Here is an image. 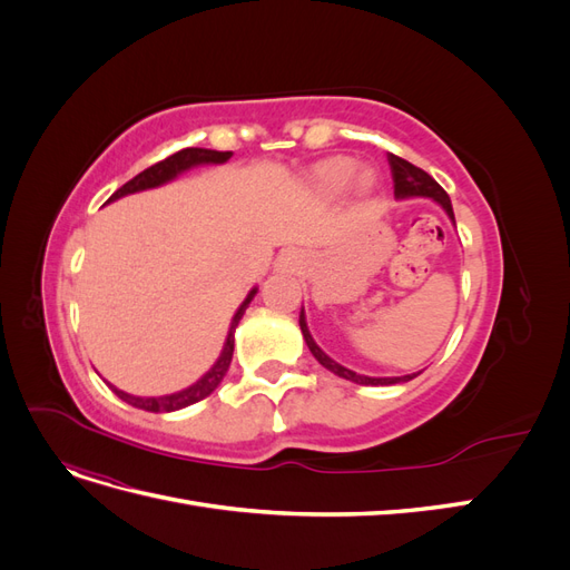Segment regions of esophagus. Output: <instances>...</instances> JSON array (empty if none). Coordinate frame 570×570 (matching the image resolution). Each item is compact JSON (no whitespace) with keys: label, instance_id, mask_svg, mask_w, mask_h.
<instances>
[{"label":"esophagus","instance_id":"1","mask_svg":"<svg viewBox=\"0 0 570 570\" xmlns=\"http://www.w3.org/2000/svg\"><path fill=\"white\" fill-rule=\"evenodd\" d=\"M283 264H289V258H283Z\"/></svg>","mask_w":570,"mask_h":570}]
</instances>
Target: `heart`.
<instances>
[{
	"instance_id": "heart-1",
	"label": "heart",
	"mask_w": 570,
	"mask_h": 570,
	"mask_svg": "<svg viewBox=\"0 0 570 570\" xmlns=\"http://www.w3.org/2000/svg\"><path fill=\"white\" fill-rule=\"evenodd\" d=\"M354 170H356V164H354L352 159H347V157H335V159L323 161V164L316 168L314 178H316V183H318L321 187H325V189H340V187H344V185L350 183V178L354 176ZM361 183L368 185L371 178L364 176V178H361Z\"/></svg>"
}]
</instances>
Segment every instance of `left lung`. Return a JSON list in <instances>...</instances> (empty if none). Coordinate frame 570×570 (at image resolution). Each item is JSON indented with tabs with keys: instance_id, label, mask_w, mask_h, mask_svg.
Returning a JSON list of instances; mask_svg holds the SVG:
<instances>
[{
	"instance_id": "obj_1",
	"label": "left lung",
	"mask_w": 570,
	"mask_h": 570,
	"mask_svg": "<svg viewBox=\"0 0 570 570\" xmlns=\"http://www.w3.org/2000/svg\"><path fill=\"white\" fill-rule=\"evenodd\" d=\"M387 161H390V168H392L394 197H396V199L428 197V199L438 202V204L442 206V209L446 212V216H450V218L454 220V209H452L450 195H446L444 189H442L433 178H430L423 168L413 166V164H409V161H404V159H400V157H394V154H390ZM299 327H302V335H304V340H306V347L312 350V354L316 356L318 364H321L323 368L331 371V373L344 377V381H352V383H358V385H396V383H406V381H411V377H416V375L421 373V371H419V373L400 375V377H368V375H358V373H354V371H350V368H344L342 364H337V361H333L331 356H327V354L318 347V344H316L314 337H312V333H308V327H306L304 308H302V314H299Z\"/></svg>"
}]
</instances>
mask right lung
Masks as SVG:
<instances>
[{
    "mask_svg": "<svg viewBox=\"0 0 570 570\" xmlns=\"http://www.w3.org/2000/svg\"><path fill=\"white\" fill-rule=\"evenodd\" d=\"M230 157H233V151H216V149H199V147L180 149L176 154H170L168 159L145 168L142 174H137L124 187H118L116 193L109 197V202L120 199V197H126V195H132V193H140V189L159 187V185H164L168 180H174L176 176H180L183 170L193 168V166H199V164H226ZM254 295H256V287L249 292L247 299L239 304V308L235 312L233 323H230V331H228V337H226V344H223V352H220L218 361L212 366L209 373H204L199 377L195 385H189L187 390H180V392H174V394H164V396H135V394H128V392L118 390V387H114L109 383L107 385L116 392V396H120V400L128 402L130 406L145 409V411H151V413L178 411V409H185L189 404L204 400V396H209L220 385L223 375L228 373V366H230V361H233V350H235V327H237L239 318H243L249 302L254 299Z\"/></svg>",
    "mask_w": 570,
    "mask_h": 570,
    "instance_id": "1",
    "label": "right lung"
}]
</instances>
